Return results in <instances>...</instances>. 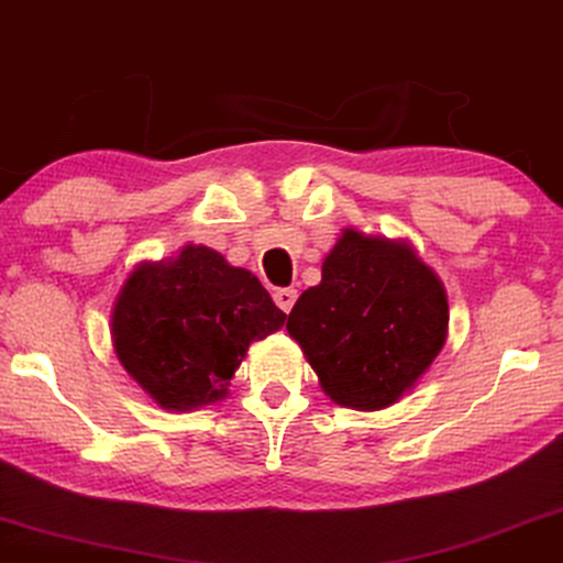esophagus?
I'll list each match as a JSON object with an SVG mask.
<instances>
[{
    "label": "esophagus",
    "mask_w": 563,
    "mask_h": 563,
    "mask_svg": "<svg viewBox=\"0 0 563 563\" xmlns=\"http://www.w3.org/2000/svg\"><path fill=\"white\" fill-rule=\"evenodd\" d=\"M273 298H275V303H278L280 310H285V313H290V308L296 306L298 290H292V288H278V290L273 292Z\"/></svg>",
    "instance_id": "1"
}]
</instances>
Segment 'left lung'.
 Segmentation results:
<instances>
[{"label":"left lung","mask_w":563,"mask_h":563,"mask_svg":"<svg viewBox=\"0 0 563 563\" xmlns=\"http://www.w3.org/2000/svg\"><path fill=\"white\" fill-rule=\"evenodd\" d=\"M448 292L407 240L346 228L303 290L288 333L325 397L374 412L422 379L448 341Z\"/></svg>","instance_id":"left-lung-1"}]
</instances>
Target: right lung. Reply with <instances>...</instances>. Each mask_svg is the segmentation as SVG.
<instances>
[{"label": "right lung", "instance_id": "add662e5", "mask_svg": "<svg viewBox=\"0 0 563 563\" xmlns=\"http://www.w3.org/2000/svg\"><path fill=\"white\" fill-rule=\"evenodd\" d=\"M283 323L253 273L212 247L184 245L125 278L111 339L121 366L158 407L187 412L228 397L250 343Z\"/></svg>", "mask_w": 563, "mask_h": 563}]
</instances>
